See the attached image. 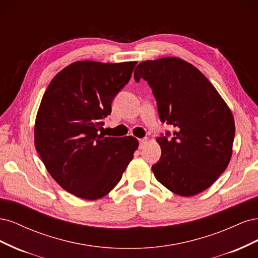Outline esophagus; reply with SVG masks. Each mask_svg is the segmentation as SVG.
<instances>
[{
	"label": "esophagus",
	"mask_w": 258,
	"mask_h": 258,
	"mask_svg": "<svg viewBox=\"0 0 258 258\" xmlns=\"http://www.w3.org/2000/svg\"><path fill=\"white\" fill-rule=\"evenodd\" d=\"M139 142H140L139 148H140V150H141V148H143V147H144V145L146 144V142H147V139H146V138H144V139H140V140H139Z\"/></svg>",
	"instance_id": "obj_1"
}]
</instances>
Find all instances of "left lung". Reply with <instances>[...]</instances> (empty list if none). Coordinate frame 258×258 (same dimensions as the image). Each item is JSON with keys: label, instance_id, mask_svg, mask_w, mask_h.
<instances>
[{"label": "left lung", "instance_id": "obj_1", "mask_svg": "<svg viewBox=\"0 0 258 258\" xmlns=\"http://www.w3.org/2000/svg\"><path fill=\"white\" fill-rule=\"evenodd\" d=\"M150 85L161 122L174 127L160 135L161 157L152 167L169 190L189 197L206 190L227 168L235 139L233 116L220 93L197 68L176 57L147 60L135 80Z\"/></svg>", "mask_w": 258, "mask_h": 258}]
</instances>
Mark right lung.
<instances>
[{"label": "right lung", "instance_id": "right-lung-1", "mask_svg": "<svg viewBox=\"0 0 258 258\" xmlns=\"http://www.w3.org/2000/svg\"><path fill=\"white\" fill-rule=\"evenodd\" d=\"M136 64L76 61L54 76L44 93L35 120V148L54 181L76 197H104L134 158L136 138L104 137L99 131Z\"/></svg>", "mask_w": 258, "mask_h": 258}]
</instances>
